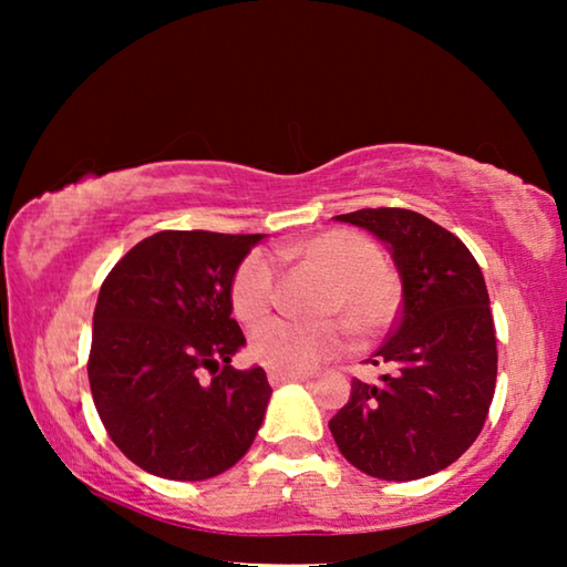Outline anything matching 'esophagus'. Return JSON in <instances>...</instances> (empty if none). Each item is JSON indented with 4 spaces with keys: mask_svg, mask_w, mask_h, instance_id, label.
<instances>
[{
    "mask_svg": "<svg viewBox=\"0 0 567 567\" xmlns=\"http://www.w3.org/2000/svg\"><path fill=\"white\" fill-rule=\"evenodd\" d=\"M307 375H287V372H270V385H285V382H302Z\"/></svg>",
    "mask_w": 567,
    "mask_h": 567,
    "instance_id": "34e87169",
    "label": "esophagus"
}]
</instances>
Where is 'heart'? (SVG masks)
Segmentation results:
<instances>
[{
	"label": "heart",
	"mask_w": 567,
	"mask_h": 567,
	"mask_svg": "<svg viewBox=\"0 0 567 567\" xmlns=\"http://www.w3.org/2000/svg\"><path fill=\"white\" fill-rule=\"evenodd\" d=\"M280 255L282 260L300 262L328 280L318 312L322 318L340 319L354 338H372L395 320L402 297L400 277L385 265L382 249L370 237L352 229H328L285 247ZM275 292L277 272L270 257L247 255L229 285L237 318L243 322L262 320L272 310ZM339 323L267 320L252 330L249 352L267 370L305 375L344 348V328Z\"/></svg>",
	"instance_id": "heart-1"
}]
</instances>
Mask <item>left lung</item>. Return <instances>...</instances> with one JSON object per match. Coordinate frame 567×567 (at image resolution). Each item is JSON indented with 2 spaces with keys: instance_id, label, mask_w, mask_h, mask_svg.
Masks as SVG:
<instances>
[{
  "instance_id": "obj_1",
  "label": "left lung",
  "mask_w": 567,
  "mask_h": 567,
  "mask_svg": "<svg viewBox=\"0 0 567 567\" xmlns=\"http://www.w3.org/2000/svg\"><path fill=\"white\" fill-rule=\"evenodd\" d=\"M334 219L388 247L402 310L370 358L390 372L375 385L352 380L330 433L364 475L395 483L435 475L475 443L493 402L497 348L483 272L453 233L412 209H358Z\"/></svg>"
}]
</instances>
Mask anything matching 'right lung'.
Masks as SVG:
<instances>
[{
	"instance_id": "1",
	"label": "right lung",
	"mask_w": 567,
	"mask_h": 567,
	"mask_svg": "<svg viewBox=\"0 0 567 567\" xmlns=\"http://www.w3.org/2000/svg\"><path fill=\"white\" fill-rule=\"evenodd\" d=\"M262 237L165 229L134 245L102 282L92 400L112 443L152 475L225 473L262 425L272 395L265 370L229 364L245 348L229 285Z\"/></svg>"
}]
</instances>
